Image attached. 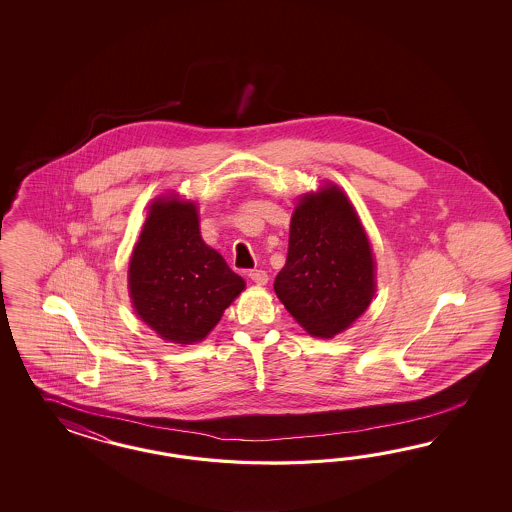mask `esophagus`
Here are the masks:
<instances>
[{
	"mask_svg": "<svg viewBox=\"0 0 512 512\" xmlns=\"http://www.w3.org/2000/svg\"><path fill=\"white\" fill-rule=\"evenodd\" d=\"M248 276L255 285H266L268 283V274L264 270H249Z\"/></svg>",
	"mask_w": 512,
	"mask_h": 512,
	"instance_id": "1",
	"label": "esophagus"
}]
</instances>
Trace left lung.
Returning <instances> with one entry per match:
<instances>
[{
	"label": "left lung",
	"instance_id": "obj_1",
	"mask_svg": "<svg viewBox=\"0 0 512 512\" xmlns=\"http://www.w3.org/2000/svg\"><path fill=\"white\" fill-rule=\"evenodd\" d=\"M274 291L296 323L319 338H334L368 310L375 295L372 248L340 187H323L296 204Z\"/></svg>",
	"mask_w": 512,
	"mask_h": 512
}]
</instances>
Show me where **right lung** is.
I'll list each match as a JSON object with an SVG mask.
<instances>
[{
    "mask_svg": "<svg viewBox=\"0 0 512 512\" xmlns=\"http://www.w3.org/2000/svg\"><path fill=\"white\" fill-rule=\"evenodd\" d=\"M244 287V279L204 244L193 202L154 201L131 255L129 293L137 315L161 340H204Z\"/></svg>",
    "mask_w": 512,
    "mask_h": 512,
    "instance_id": "right-lung-1",
    "label": "right lung"
}]
</instances>
